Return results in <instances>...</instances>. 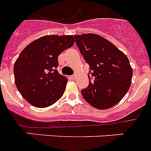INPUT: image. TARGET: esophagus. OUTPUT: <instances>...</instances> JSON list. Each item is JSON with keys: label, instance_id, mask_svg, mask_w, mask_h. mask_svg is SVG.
Listing matches in <instances>:
<instances>
[{"label": "esophagus", "instance_id": "esophagus-1", "mask_svg": "<svg viewBox=\"0 0 151 151\" xmlns=\"http://www.w3.org/2000/svg\"><path fill=\"white\" fill-rule=\"evenodd\" d=\"M70 78L71 80H75L76 77L74 75H72V76H70Z\"/></svg>", "mask_w": 151, "mask_h": 151}]
</instances>
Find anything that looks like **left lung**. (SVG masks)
I'll return each mask as SVG.
<instances>
[{
  "label": "left lung",
  "instance_id": "left-lung-1",
  "mask_svg": "<svg viewBox=\"0 0 151 151\" xmlns=\"http://www.w3.org/2000/svg\"><path fill=\"white\" fill-rule=\"evenodd\" d=\"M74 38L91 73L88 75L89 85L81 91L82 96L98 109L113 107L131 85L133 69L129 59L101 35L88 33L74 35Z\"/></svg>",
  "mask_w": 151,
  "mask_h": 151
}]
</instances>
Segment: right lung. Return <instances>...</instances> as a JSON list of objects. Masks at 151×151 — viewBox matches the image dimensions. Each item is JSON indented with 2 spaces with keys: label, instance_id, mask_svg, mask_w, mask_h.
Returning a JSON list of instances; mask_svg holds the SVG:
<instances>
[{
  "label": "right lung",
  "instance_id": "right-lung-1",
  "mask_svg": "<svg viewBox=\"0 0 151 151\" xmlns=\"http://www.w3.org/2000/svg\"><path fill=\"white\" fill-rule=\"evenodd\" d=\"M73 44V35H44L21 52L14 65V81L29 103L46 108L63 96L68 80L56 70L58 56Z\"/></svg>",
  "mask_w": 151,
  "mask_h": 151
}]
</instances>
